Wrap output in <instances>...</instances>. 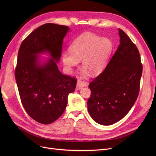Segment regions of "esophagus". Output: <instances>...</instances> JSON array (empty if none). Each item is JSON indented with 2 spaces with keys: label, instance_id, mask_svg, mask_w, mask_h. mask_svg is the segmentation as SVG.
I'll use <instances>...</instances> for the list:
<instances>
[{
  "label": "esophagus",
  "instance_id": "esophagus-1",
  "mask_svg": "<svg viewBox=\"0 0 156 156\" xmlns=\"http://www.w3.org/2000/svg\"><path fill=\"white\" fill-rule=\"evenodd\" d=\"M87 83L85 82V81H82L81 79H79L77 81V84H76V87L78 89H81V88H83L85 86H87Z\"/></svg>",
  "mask_w": 156,
  "mask_h": 156
}]
</instances>
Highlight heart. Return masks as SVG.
I'll return each instance as SVG.
<instances>
[{
    "instance_id": "b5f03b06",
    "label": "heart",
    "mask_w": 156,
    "mask_h": 156,
    "mask_svg": "<svg viewBox=\"0 0 156 156\" xmlns=\"http://www.w3.org/2000/svg\"><path fill=\"white\" fill-rule=\"evenodd\" d=\"M112 44L107 38H101L91 33H85L78 37L69 46V51L62 54L64 64L69 71L77 66L79 61L92 75L100 73L111 52Z\"/></svg>"
}]
</instances>
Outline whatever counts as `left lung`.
Wrapping results in <instances>:
<instances>
[{
  "label": "left lung",
  "instance_id": "8db88e82",
  "mask_svg": "<svg viewBox=\"0 0 156 156\" xmlns=\"http://www.w3.org/2000/svg\"><path fill=\"white\" fill-rule=\"evenodd\" d=\"M120 44L104 70L88 87L87 102L92 118L111 125L123 118L135 104L140 90L142 64L138 49L119 29Z\"/></svg>",
  "mask_w": 156,
  "mask_h": 156
}]
</instances>
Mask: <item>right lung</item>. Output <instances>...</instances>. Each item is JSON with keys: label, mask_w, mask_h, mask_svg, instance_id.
Here are the masks:
<instances>
[{"label": "right lung", "mask_w": 156, "mask_h": 156, "mask_svg": "<svg viewBox=\"0 0 156 156\" xmlns=\"http://www.w3.org/2000/svg\"><path fill=\"white\" fill-rule=\"evenodd\" d=\"M69 30L67 26L44 24L33 31L19 49L15 78L21 101L28 115L40 123L51 124L62 115L68 95L76 86V79L63 75L57 66ZM46 51L52 58L40 65L37 54Z\"/></svg>", "instance_id": "right-lung-1"}]
</instances>
